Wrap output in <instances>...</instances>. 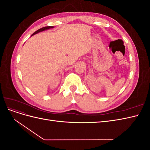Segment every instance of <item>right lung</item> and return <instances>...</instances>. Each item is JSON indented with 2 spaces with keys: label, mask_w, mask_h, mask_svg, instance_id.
Here are the masks:
<instances>
[{
  "label": "right lung",
  "mask_w": 150,
  "mask_h": 150,
  "mask_svg": "<svg viewBox=\"0 0 150 150\" xmlns=\"http://www.w3.org/2000/svg\"><path fill=\"white\" fill-rule=\"evenodd\" d=\"M54 28V26H46V27H44V28H40V29H38V30H36L35 33L32 35H34V34H37V33H39V32H42V31H43V30H47V29H51V28ZM31 35V36H32Z\"/></svg>",
  "instance_id": "right-lung-1"
}]
</instances>
